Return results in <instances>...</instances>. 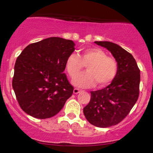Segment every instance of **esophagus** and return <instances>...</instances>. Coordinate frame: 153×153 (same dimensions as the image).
Returning <instances> with one entry per match:
<instances>
[{"mask_svg": "<svg viewBox=\"0 0 153 153\" xmlns=\"http://www.w3.org/2000/svg\"><path fill=\"white\" fill-rule=\"evenodd\" d=\"M81 91H82V90L79 89V88H74V94H76L79 93Z\"/></svg>", "mask_w": 153, "mask_h": 153, "instance_id": "esophagus-1", "label": "esophagus"}]
</instances>
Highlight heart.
I'll return each instance as SVG.
<instances>
[{"label": "heart", "mask_w": 153, "mask_h": 153, "mask_svg": "<svg viewBox=\"0 0 153 153\" xmlns=\"http://www.w3.org/2000/svg\"><path fill=\"white\" fill-rule=\"evenodd\" d=\"M84 65H88V71L73 79L74 84L79 87H88L96 84L99 87H104L114 80L118 71L116 59L100 48L86 49L80 56L71 54L65 62L66 69L71 77L76 76Z\"/></svg>", "instance_id": "b5f03b06"}]
</instances>
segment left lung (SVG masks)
<instances>
[{
	"mask_svg": "<svg viewBox=\"0 0 153 153\" xmlns=\"http://www.w3.org/2000/svg\"><path fill=\"white\" fill-rule=\"evenodd\" d=\"M95 43L110 51L118 62V71L111 84L91 91V99L83 111L92 125L108 128L121 122L137 101L140 69L133 55L119 45L106 41Z\"/></svg>",
	"mask_w": 153,
	"mask_h": 153,
	"instance_id": "8db88e82",
	"label": "left lung"
}]
</instances>
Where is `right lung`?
Listing matches in <instances>:
<instances>
[{
	"instance_id": "1",
	"label": "right lung",
	"mask_w": 153,
	"mask_h": 153,
	"mask_svg": "<svg viewBox=\"0 0 153 153\" xmlns=\"http://www.w3.org/2000/svg\"><path fill=\"white\" fill-rule=\"evenodd\" d=\"M72 40L50 37L32 43L17 58L12 85L26 114L45 119L55 116L72 95L74 87L64 73Z\"/></svg>"
}]
</instances>
